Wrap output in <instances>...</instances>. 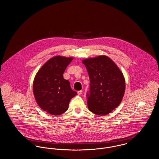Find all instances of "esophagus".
<instances>
[{
    "mask_svg": "<svg viewBox=\"0 0 159 159\" xmlns=\"http://www.w3.org/2000/svg\"><path fill=\"white\" fill-rule=\"evenodd\" d=\"M77 93H78V95H81V94L83 93V90H79V91H78Z\"/></svg>",
    "mask_w": 159,
    "mask_h": 159,
    "instance_id": "esophagus-1",
    "label": "esophagus"
}]
</instances>
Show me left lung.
I'll return each mask as SVG.
<instances>
[{
    "instance_id": "8db88e82",
    "label": "left lung",
    "mask_w": 159,
    "mask_h": 159,
    "mask_svg": "<svg viewBox=\"0 0 159 159\" xmlns=\"http://www.w3.org/2000/svg\"><path fill=\"white\" fill-rule=\"evenodd\" d=\"M83 63L90 78V89L86 95L89 110L99 116L108 115L119 106L124 97V75L105 55L85 59Z\"/></svg>"
}]
</instances>
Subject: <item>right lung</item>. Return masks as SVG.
<instances>
[{"label": "right lung", "mask_w": 159, "mask_h": 159, "mask_svg": "<svg viewBox=\"0 0 159 159\" xmlns=\"http://www.w3.org/2000/svg\"><path fill=\"white\" fill-rule=\"evenodd\" d=\"M73 58L56 56L44 64L35 75L33 92L43 110L60 115L68 108L70 99L77 95L64 78L63 74Z\"/></svg>", "instance_id": "right-lung-1"}]
</instances>
